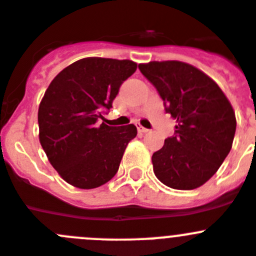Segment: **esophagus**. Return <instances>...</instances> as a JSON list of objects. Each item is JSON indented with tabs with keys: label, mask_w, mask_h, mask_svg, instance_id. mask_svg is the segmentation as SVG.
Returning <instances> with one entry per match:
<instances>
[{
	"label": "esophagus",
	"mask_w": 256,
	"mask_h": 256,
	"mask_svg": "<svg viewBox=\"0 0 256 256\" xmlns=\"http://www.w3.org/2000/svg\"><path fill=\"white\" fill-rule=\"evenodd\" d=\"M137 130H138V133H148L150 132V130H147V128H144V126H142L140 124L137 126Z\"/></svg>",
	"instance_id": "obj_1"
}]
</instances>
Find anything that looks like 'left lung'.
Masks as SVG:
<instances>
[{"label":"left lung","mask_w":256,"mask_h":256,"mask_svg":"<svg viewBox=\"0 0 256 256\" xmlns=\"http://www.w3.org/2000/svg\"><path fill=\"white\" fill-rule=\"evenodd\" d=\"M157 88L175 133L152 154L156 178L166 186L192 190L217 172L231 151L236 116L231 102L208 74L180 60L140 63Z\"/></svg>","instance_id":"8db88e82"}]
</instances>
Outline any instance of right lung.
I'll return each mask as SVG.
<instances>
[{
	"label": "right lung",
	"instance_id": "right-lung-1",
	"mask_svg": "<svg viewBox=\"0 0 256 256\" xmlns=\"http://www.w3.org/2000/svg\"><path fill=\"white\" fill-rule=\"evenodd\" d=\"M136 70L137 63L130 60L82 58L62 70L46 88L38 110L39 140L50 165L68 184L94 189L116 174L137 128L100 120Z\"/></svg>",
	"mask_w": 256,
	"mask_h": 256
}]
</instances>
